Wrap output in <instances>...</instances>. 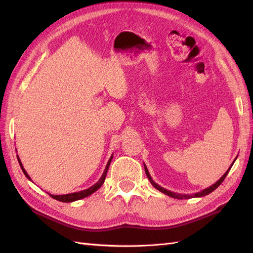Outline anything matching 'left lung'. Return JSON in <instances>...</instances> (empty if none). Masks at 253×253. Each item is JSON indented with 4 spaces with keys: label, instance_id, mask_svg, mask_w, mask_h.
<instances>
[{
    "label": "left lung",
    "instance_id": "8db88e82",
    "mask_svg": "<svg viewBox=\"0 0 253 253\" xmlns=\"http://www.w3.org/2000/svg\"><path fill=\"white\" fill-rule=\"evenodd\" d=\"M237 159V158H236ZM236 159H235V161H236ZM234 161V162H235ZM234 162L232 163V165H230V168L226 170V173H225L221 178H219L215 184H213L212 186H210L209 188H207V189H203L202 191H200V192H197V193H193V195H180V193H175V192H173V191H169V190H168V189H165V188H163V187H161V186H159L157 182H155L153 179H152V177H151V175H150V173H149V170H148V169H147V166H146V164H144V170H146V174H147V176H148V178H149V180H150V182H151L152 184V186L154 187V188H157V189L159 190V191H161V192H163V193H165L166 196H169V197H171V198H175V199H190V198H199V197H204V196H207V195H209V193H211L212 191H214L216 189V188L222 184L223 182V180L225 179V177L227 176V174H228V171H229V169H232V166H233V164H234Z\"/></svg>",
    "mask_w": 253,
    "mask_h": 253
}]
</instances>
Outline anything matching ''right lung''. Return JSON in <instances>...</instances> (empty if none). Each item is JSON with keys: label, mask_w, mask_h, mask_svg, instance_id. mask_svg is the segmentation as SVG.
Masks as SVG:
<instances>
[{"label": "right lung", "mask_w": 253, "mask_h": 253, "mask_svg": "<svg viewBox=\"0 0 253 253\" xmlns=\"http://www.w3.org/2000/svg\"><path fill=\"white\" fill-rule=\"evenodd\" d=\"M112 159H113V154L111 155L110 160L107 161V164H106V166H105V169H104V171H103V174H102V176L100 177V179H99L98 181H96L93 186L89 187L88 189H84V190L78 191V192L67 193V195H61V196L51 195V193H50V196H51L53 199H55V200H58V201H61V202H74V201L80 200V199H84V198H85V197H88V196H90V195H92L93 192H95L96 190L99 189V188H100L102 185H103V182H104V180H105V177H106V174H107V170H109L110 164H111V162H112ZM17 160H18V163H19V165H20L21 169H23V173L25 174V176L27 177V178H28L29 180H31L30 176H29L28 174H27V171H26V169H24L23 164H21V162H20V159H19L18 155H17Z\"/></svg>", "instance_id": "add662e5"}]
</instances>
